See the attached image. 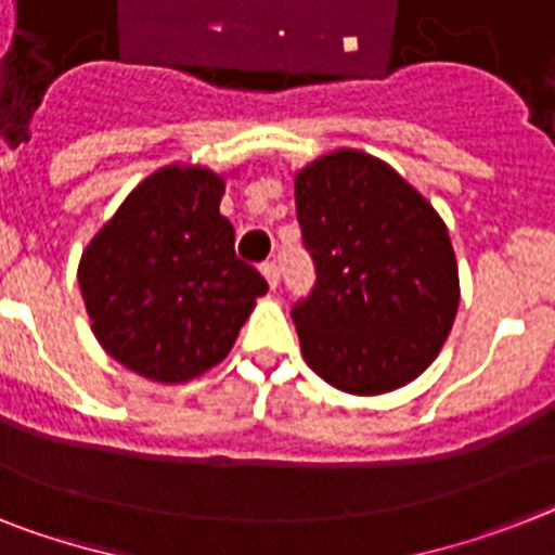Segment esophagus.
Segmentation results:
<instances>
[{
    "label": "esophagus",
    "instance_id": "esophagus-1",
    "mask_svg": "<svg viewBox=\"0 0 555 555\" xmlns=\"http://www.w3.org/2000/svg\"><path fill=\"white\" fill-rule=\"evenodd\" d=\"M262 276L268 279V285L273 287V291H276V287H279V264L273 262V259L262 264Z\"/></svg>",
    "mask_w": 555,
    "mask_h": 555
}]
</instances>
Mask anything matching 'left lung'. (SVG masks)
Wrapping results in <instances>:
<instances>
[{"label":"left lung","mask_w":555,"mask_h":555,"mask_svg":"<svg viewBox=\"0 0 555 555\" xmlns=\"http://www.w3.org/2000/svg\"><path fill=\"white\" fill-rule=\"evenodd\" d=\"M296 217L315 285L291 310L307 366L349 395L426 370L460 305L440 214L378 157L338 149L296 175Z\"/></svg>","instance_id":"1"}]
</instances>
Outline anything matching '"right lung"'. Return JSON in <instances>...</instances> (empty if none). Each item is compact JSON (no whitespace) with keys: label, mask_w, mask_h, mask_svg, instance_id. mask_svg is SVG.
<instances>
[{"label":"right lung","mask_w":555,"mask_h":555,"mask_svg":"<svg viewBox=\"0 0 555 555\" xmlns=\"http://www.w3.org/2000/svg\"><path fill=\"white\" fill-rule=\"evenodd\" d=\"M225 183L166 166L129 194L78 264L87 315L115 361L160 384L197 378L234 347L268 282L234 250Z\"/></svg>","instance_id":"1"}]
</instances>
